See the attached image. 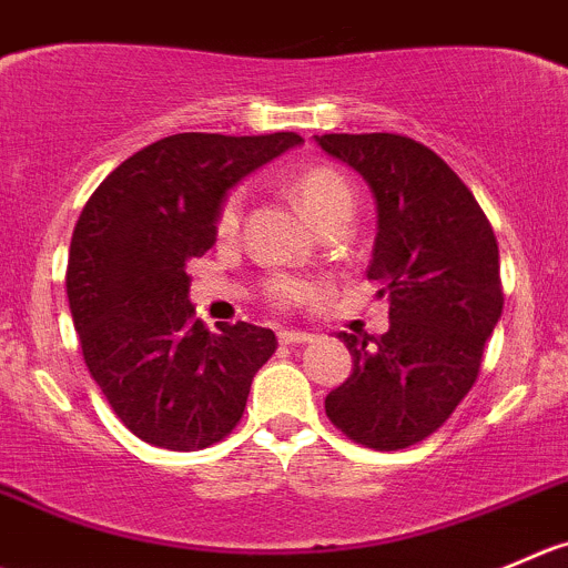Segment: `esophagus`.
Here are the masks:
<instances>
[{
  "label": "esophagus",
  "instance_id": "obj_1",
  "mask_svg": "<svg viewBox=\"0 0 568 568\" xmlns=\"http://www.w3.org/2000/svg\"><path fill=\"white\" fill-rule=\"evenodd\" d=\"M277 338H280V344H288V346L311 344L313 333H302V329H280Z\"/></svg>",
  "mask_w": 568,
  "mask_h": 568
}]
</instances>
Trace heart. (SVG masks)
Returning a JSON list of instances; mask_svg holds the SVG:
<instances>
[{"label":"heart","instance_id":"b5f03b06","mask_svg":"<svg viewBox=\"0 0 568 568\" xmlns=\"http://www.w3.org/2000/svg\"><path fill=\"white\" fill-rule=\"evenodd\" d=\"M291 194L313 224H324L341 213H352V189L344 174L333 166H311L291 180ZM241 219V194H230L219 211L216 230L219 235L235 233ZM268 294L277 305H296L316 294V285L305 277H288L280 274L268 283Z\"/></svg>","mask_w":568,"mask_h":568}]
</instances>
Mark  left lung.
<instances>
[{"label":"left lung","mask_w":568,"mask_h":568,"mask_svg":"<svg viewBox=\"0 0 568 568\" xmlns=\"http://www.w3.org/2000/svg\"><path fill=\"white\" fill-rule=\"evenodd\" d=\"M355 169L377 205L368 280L388 296V333H341L352 374L324 399L329 422L379 453L442 427L475 385L503 316L499 246L464 180L433 150L396 132L316 135Z\"/></svg>","instance_id":"obj_1"}]
</instances>
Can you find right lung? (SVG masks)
<instances>
[{
	"label": "right lung",
	"mask_w": 568,
	"mask_h": 568,
	"mask_svg": "<svg viewBox=\"0 0 568 568\" xmlns=\"http://www.w3.org/2000/svg\"><path fill=\"white\" fill-rule=\"evenodd\" d=\"M296 144V132L161 138L82 207L65 268L71 318L88 372L141 442L196 453L244 416L277 338L246 322L211 333L189 300V263L216 244L227 191Z\"/></svg>",
	"instance_id": "1"
}]
</instances>
